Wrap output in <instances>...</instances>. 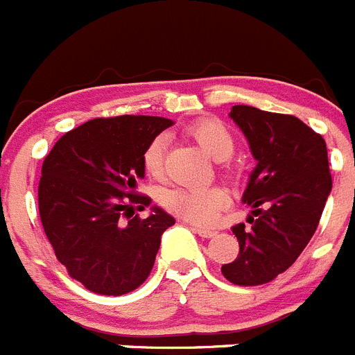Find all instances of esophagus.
I'll list each match as a JSON object with an SVG mask.
<instances>
[{"instance_id":"34e87169","label":"esophagus","mask_w":355,"mask_h":355,"mask_svg":"<svg viewBox=\"0 0 355 355\" xmlns=\"http://www.w3.org/2000/svg\"><path fill=\"white\" fill-rule=\"evenodd\" d=\"M193 231H196V233L199 234V236H202V238H211V236H215V234H216L215 229L200 227V225H193Z\"/></svg>"}]
</instances>
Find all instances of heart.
I'll return each mask as SVG.
<instances>
[{
	"label": "heart",
	"mask_w": 355,
	"mask_h": 355,
	"mask_svg": "<svg viewBox=\"0 0 355 355\" xmlns=\"http://www.w3.org/2000/svg\"><path fill=\"white\" fill-rule=\"evenodd\" d=\"M188 133L199 147L215 162L231 158L234 150V139L225 124L215 119H202L188 128ZM167 149V139L159 135L149 142L144 150V168L149 175L158 178L163 171V156ZM227 197L220 188H190L172 187L163 190L162 205L178 213L193 224H209L225 206Z\"/></svg>",
	"instance_id": "b5f03b06"
}]
</instances>
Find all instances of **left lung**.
Returning a JSON list of instances; mask_svg holds the SVG:
<instances>
[{
  "instance_id": "obj_1",
  "label": "left lung",
  "mask_w": 355,
  "mask_h": 355,
  "mask_svg": "<svg viewBox=\"0 0 355 355\" xmlns=\"http://www.w3.org/2000/svg\"><path fill=\"white\" fill-rule=\"evenodd\" d=\"M229 117L245 135L256 167L241 196L252 208L250 227H233L240 252L222 274L233 284L256 286L290 268L315 234L332 190L327 146L293 115L236 105Z\"/></svg>"
}]
</instances>
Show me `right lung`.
Instances as JSON below:
<instances>
[{"mask_svg":"<svg viewBox=\"0 0 355 355\" xmlns=\"http://www.w3.org/2000/svg\"><path fill=\"white\" fill-rule=\"evenodd\" d=\"M174 122L149 115L92 119L62 137L42 163L39 211L56 259L87 290L124 295L149 277L174 216L137 196L144 150ZM135 213V211H134ZM126 216L128 223L121 222Z\"/></svg>","mask_w":355,"mask_h":355,"instance_id":"obj_1","label":"right lung"}]
</instances>
